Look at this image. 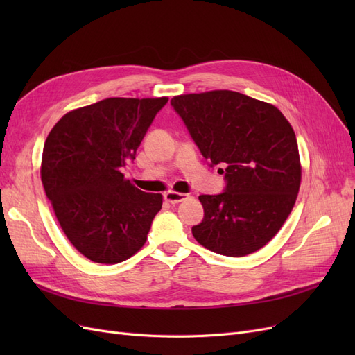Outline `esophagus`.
Here are the masks:
<instances>
[{
	"label": "esophagus",
	"mask_w": 355,
	"mask_h": 355,
	"mask_svg": "<svg viewBox=\"0 0 355 355\" xmlns=\"http://www.w3.org/2000/svg\"><path fill=\"white\" fill-rule=\"evenodd\" d=\"M188 198L187 194H180V192H173V191H168L164 194V200L170 204H179L182 201H185Z\"/></svg>",
	"instance_id": "34e87169"
}]
</instances>
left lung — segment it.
I'll list each match as a JSON object with an SVG mask.
<instances>
[{
    "label": "left lung",
    "mask_w": 355,
    "mask_h": 355,
    "mask_svg": "<svg viewBox=\"0 0 355 355\" xmlns=\"http://www.w3.org/2000/svg\"><path fill=\"white\" fill-rule=\"evenodd\" d=\"M210 167L220 166L223 192L200 196L204 218L194 239L223 256L259 250L280 231L300 185L297 142L275 106L214 90L170 101Z\"/></svg>",
    "instance_id": "left-lung-1"
}]
</instances>
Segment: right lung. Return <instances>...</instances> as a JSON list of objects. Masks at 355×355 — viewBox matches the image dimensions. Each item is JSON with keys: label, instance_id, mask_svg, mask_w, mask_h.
Returning <instances> with one entry per match:
<instances>
[{"label": "right lung", "instance_id": "add662e5", "mask_svg": "<svg viewBox=\"0 0 355 355\" xmlns=\"http://www.w3.org/2000/svg\"><path fill=\"white\" fill-rule=\"evenodd\" d=\"M167 98H108L63 115L42 149L41 180L68 240L98 263H120L148 239L161 194L124 179Z\"/></svg>", "mask_w": 355, "mask_h": 355}]
</instances>
